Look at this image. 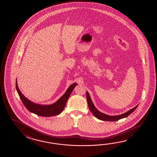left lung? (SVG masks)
I'll return each mask as SVG.
<instances>
[{
  "label": "left lung",
  "mask_w": 157,
  "mask_h": 157,
  "mask_svg": "<svg viewBox=\"0 0 157 157\" xmlns=\"http://www.w3.org/2000/svg\"><path fill=\"white\" fill-rule=\"evenodd\" d=\"M86 98L87 103H88V105H89V108L91 113H93L94 116L95 117H97L98 119L102 121H116L119 120L122 118H124L125 117H127L133 112L134 110L136 109L138 105H136V107H134L131 110H128L125 113L121 114V115H118V116H108L107 114L102 113L99 110H98L97 108L94 105L93 103L91 101V99L90 98L89 94L87 91L86 92Z\"/></svg>",
  "instance_id": "1"
}]
</instances>
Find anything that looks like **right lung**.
Listing matches in <instances>:
<instances>
[{"mask_svg": "<svg viewBox=\"0 0 157 157\" xmlns=\"http://www.w3.org/2000/svg\"><path fill=\"white\" fill-rule=\"evenodd\" d=\"M77 85L76 83L72 84L70 86L68 87L66 92L59 100L55 103L48 105H43L37 104H36L28 100L21 93L20 90H19L17 85V81L16 83V87L19 95V97L21 98V100H22L24 105L27 109V110L40 116L51 117L58 115L62 112V110H63L64 107L66 106L67 100L70 97L71 94L72 93V90H74L75 87Z\"/></svg>", "mask_w": 157, "mask_h": 157, "instance_id": "obj_1", "label": "right lung"}]
</instances>
